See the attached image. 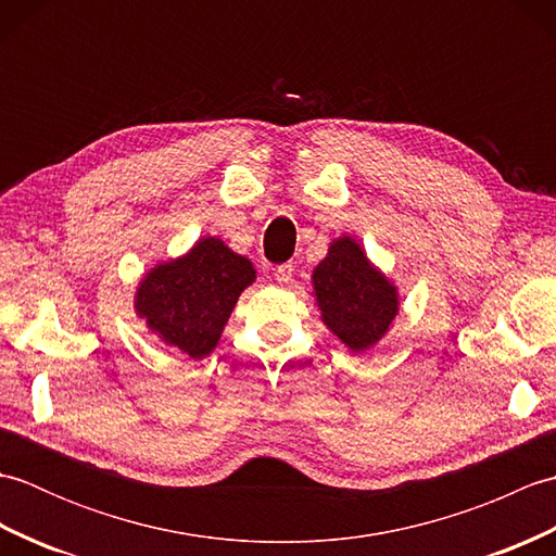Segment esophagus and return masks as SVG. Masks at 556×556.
I'll return each instance as SVG.
<instances>
[{
  "label": "esophagus",
  "instance_id": "esophagus-1",
  "mask_svg": "<svg viewBox=\"0 0 556 556\" xmlns=\"http://www.w3.org/2000/svg\"><path fill=\"white\" fill-rule=\"evenodd\" d=\"M275 279L279 281V285H289V281L293 279V263H281L275 269Z\"/></svg>",
  "mask_w": 556,
  "mask_h": 556
}]
</instances>
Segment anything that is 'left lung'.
Returning <instances> with one entry per match:
<instances>
[{
  "instance_id": "obj_1",
  "label": "left lung",
  "mask_w": 556,
  "mask_h": 556,
  "mask_svg": "<svg viewBox=\"0 0 556 556\" xmlns=\"http://www.w3.org/2000/svg\"><path fill=\"white\" fill-rule=\"evenodd\" d=\"M313 287L325 325L351 351L377 344L399 313L396 287L349 236L329 245L327 257L313 271Z\"/></svg>"
}]
</instances>
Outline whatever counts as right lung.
<instances>
[{
  "mask_svg": "<svg viewBox=\"0 0 556 556\" xmlns=\"http://www.w3.org/2000/svg\"><path fill=\"white\" fill-rule=\"evenodd\" d=\"M253 279L251 260L210 236L188 255L148 271L136 293V311L169 349L203 358L217 346L236 301Z\"/></svg>",
  "mask_w": 556,
  "mask_h": 556,
  "instance_id": "add662e5",
  "label": "right lung"
}]
</instances>
